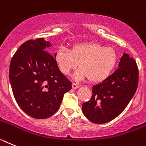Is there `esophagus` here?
<instances>
[{
	"label": "esophagus",
	"mask_w": 146,
	"mask_h": 146,
	"mask_svg": "<svg viewBox=\"0 0 146 146\" xmlns=\"http://www.w3.org/2000/svg\"><path fill=\"white\" fill-rule=\"evenodd\" d=\"M72 87H73V89H77L78 87H79V85H78V84H76V83L73 82V84H72Z\"/></svg>",
	"instance_id": "1"
}]
</instances>
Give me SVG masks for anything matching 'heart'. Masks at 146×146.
<instances>
[{
  "label": "heart",
  "mask_w": 146,
  "mask_h": 146,
  "mask_svg": "<svg viewBox=\"0 0 146 146\" xmlns=\"http://www.w3.org/2000/svg\"><path fill=\"white\" fill-rule=\"evenodd\" d=\"M54 60L60 71L68 75L79 63L75 78L101 82L111 76L117 62L115 51L97 43L76 44L71 50L65 46L56 49Z\"/></svg>",
  "instance_id": "1"
}]
</instances>
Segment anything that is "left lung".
Masks as SVG:
<instances>
[{"mask_svg":"<svg viewBox=\"0 0 146 146\" xmlns=\"http://www.w3.org/2000/svg\"><path fill=\"white\" fill-rule=\"evenodd\" d=\"M136 62L127 54L120 60L119 68L103 81L92 86V95L82 105L83 113L94 124H105L124 111L138 86Z\"/></svg>","mask_w":146,"mask_h":146,"instance_id":"obj_1","label":"left lung"}]
</instances>
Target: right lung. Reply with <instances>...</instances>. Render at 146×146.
I'll return each instance as SVG.
<instances>
[{
    "instance_id": "1",
    "label": "right lung",
    "mask_w": 146,
    "mask_h": 146,
    "mask_svg": "<svg viewBox=\"0 0 146 146\" xmlns=\"http://www.w3.org/2000/svg\"><path fill=\"white\" fill-rule=\"evenodd\" d=\"M44 38L28 40L11 60L9 80L14 98L22 111L35 119H46L58 111L72 82L61 73L47 51Z\"/></svg>"
}]
</instances>
